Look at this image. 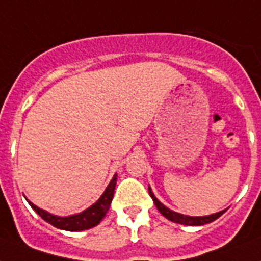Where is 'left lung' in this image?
Returning a JSON list of instances; mask_svg holds the SVG:
<instances>
[{"label":"left lung","instance_id":"left-lung-1","mask_svg":"<svg viewBox=\"0 0 261 261\" xmlns=\"http://www.w3.org/2000/svg\"><path fill=\"white\" fill-rule=\"evenodd\" d=\"M148 192H149V196L152 197L153 203L156 205V208L159 210V213L162 214L163 217L167 218L169 221L171 222H175V223H181V225H187V226H201V225H205V223H210V222H214L215 219L221 217L222 214L225 213V211H221V213H217V214H213V215H208V217H187V215H182V214H178V213H174V211H171L169 210L167 207H165L161 201H159L155 196H153L152 191L148 188Z\"/></svg>","mask_w":261,"mask_h":261}]
</instances>
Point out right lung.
<instances>
[{"label":"right lung","mask_w":261,"mask_h":261,"mask_svg":"<svg viewBox=\"0 0 261 261\" xmlns=\"http://www.w3.org/2000/svg\"><path fill=\"white\" fill-rule=\"evenodd\" d=\"M116 181L117 174L113 177L110 184L106 188V191L100 196V199L95 204H92L90 208H87L86 211H83L82 214L77 215H70V217H56L51 214L46 213L43 210H40L39 207H36L35 204H32L31 201H28L32 210L39 215L43 221H46L50 225H53L54 227L58 229L68 230V231H80V230H87L94 227V226L99 225L102 219L106 217L108 210L112 204L113 196H114V189H116Z\"/></svg>","instance_id":"obj_1"}]
</instances>
